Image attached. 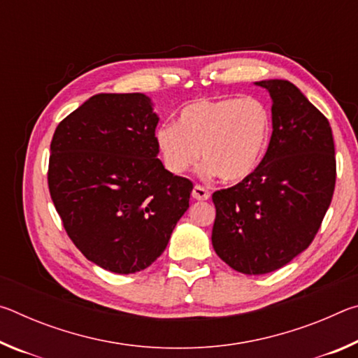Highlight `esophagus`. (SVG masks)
Here are the masks:
<instances>
[{"label":"esophagus","mask_w":358,"mask_h":358,"mask_svg":"<svg viewBox=\"0 0 358 358\" xmlns=\"http://www.w3.org/2000/svg\"><path fill=\"white\" fill-rule=\"evenodd\" d=\"M192 197L196 199V201H208L210 199V191L207 187H203L201 185H196L192 189Z\"/></svg>","instance_id":"34e87169"}]
</instances>
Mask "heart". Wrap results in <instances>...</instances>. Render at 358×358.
<instances>
[{
  "label": "heart",
  "instance_id": "b5f03b06",
  "mask_svg": "<svg viewBox=\"0 0 358 358\" xmlns=\"http://www.w3.org/2000/svg\"><path fill=\"white\" fill-rule=\"evenodd\" d=\"M271 137V113L257 98L197 99L180 112L178 124L156 131L162 162L172 173L189 171L201 159L210 172L238 181L256 171Z\"/></svg>",
  "mask_w": 358,
  "mask_h": 358
}]
</instances>
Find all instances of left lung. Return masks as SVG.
<instances>
[{
  "mask_svg": "<svg viewBox=\"0 0 358 358\" xmlns=\"http://www.w3.org/2000/svg\"><path fill=\"white\" fill-rule=\"evenodd\" d=\"M270 93L273 132L256 171L213 192L211 243L245 275L281 268L306 250L330 207L336 181L329 120L294 83L262 80Z\"/></svg>",
  "mask_w": 358,
  "mask_h": 358,
  "instance_id": "obj_1",
  "label": "left lung"
}]
</instances>
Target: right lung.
I'll use <instances>...</instances> for the list:
<instances>
[{
    "label": "right lung",
    "mask_w": 358,
    "mask_h": 358,
    "mask_svg": "<svg viewBox=\"0 0 358 358\" xmlns=\"http://www.w3.org/2000/svg\"><path fill=\"white\" fill-rule=\"evenodd\" d=\"M157 115L142 93H101L58 124L48 189L85 257L120 275L164 252L189 208L192 183L157 159Z\"/></svg>",
    "instance_id": "obj_1"
}]
</instances>
